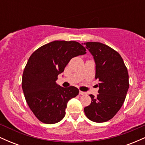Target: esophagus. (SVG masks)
<instances>
[{"instance_id": "34e87169", "label": "esophagus", "mask_w": 145, "mask_h": 145, "mask_svg": "<svg viewBox=\"0 0 145 145\" xmlns=\"http://www.w3.org/2000/svg\"><path fill=\"white\" fill-rule=\"evenodd\" d=\"M80 95H86V93L85 92H83V91H80Z\"/></svg>"}]
</instances>
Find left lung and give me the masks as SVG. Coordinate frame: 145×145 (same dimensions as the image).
Returning <instances> with one entry per match:
<instances>
[{"label":"left lung","instance_id":"obj_1","mask_svg":"<svg viewBox=\"0 0 145 145\" xmlns=\"http://www.w3.org/2000/svg\"><path fill=\"white\" fill-rule=\"evenodd\" d=\"M86 48L95 63V79L99 80V94L90 95L91 103L84 108L91 121L102 123L114 117L125 99L129 89V75L117 52L99 42H86Z\"/></svg>","mask_w":145,"mask_h":145}]
</instances>
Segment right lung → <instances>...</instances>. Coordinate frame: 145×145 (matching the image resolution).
<instances>
[{"label":"right lung","mask_w":145,"mask_h":145,"mask_svg":"<svg viewBox=\"0 0 145 145\" xmlns=\"http://www.w3.org/2000/svg\"><path fill=\"white\" fill-rule=\"evenodd\" d=\"M84 54L85 48L76 41H54L30 56L22 87L30 109L42 123L54 124L62 120L67 102L79 93L75 86L64 88L56 81L72 58Z\"/></svg>","instance_id":"right-lung-1"}]
</instances>
